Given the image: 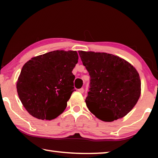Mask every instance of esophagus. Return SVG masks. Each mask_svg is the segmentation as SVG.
Masks as SVG:
<instances>
[{"label": "esophagus", "mask_w": 158, "mask_h": 158, "mask_svg": "<svg viewBox=\"0 0 158 158\" xmlns=\"http://www.w3.org/2000/svg\"><path fill=\"white\" fill-rule=\"evenodd\" d=\"M78 90H79V92H80V93H84V89H83V88H81V89H79Z\"/></svg>", "instance_id": "1"}]
</instances>
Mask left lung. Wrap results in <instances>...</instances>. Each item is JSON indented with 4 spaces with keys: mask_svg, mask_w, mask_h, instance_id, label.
<instances>
[{
    "mask_svg": "<svg viewBox=\"0 0 158 158\" xmlns=\"http://www.w3.org/2000/svg\"><path fill=\"white\" fill-rule=\"evenodd\" d=\"M90 77L85 102L89 110L102 121L124 117L141 95V79L136 68L123 58L104 52L79 51Z\"/></svg>",
    "mask_w": 158,
    "mask_h": 158,
    "instance_id": "1",
    "label": "left lung"
}]
</instances>
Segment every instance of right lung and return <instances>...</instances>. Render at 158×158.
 <instances>
[{"label": "right lung", "mask_w": 158, "mask_h": 158, "mask_svg": "<svg viewBox=\"0 0 158 158\" xmlns=\"http://www.w3.org/2000/svg\"><path fill=\"white\" fill-rule=\"evenodd\" d=\"M76 51L56 50L31 58L17 81L20 100L32 116L52 120L65 110L74 89Z\"/></svg>", "instance_id": "right-lung-1"}]
</instances>
